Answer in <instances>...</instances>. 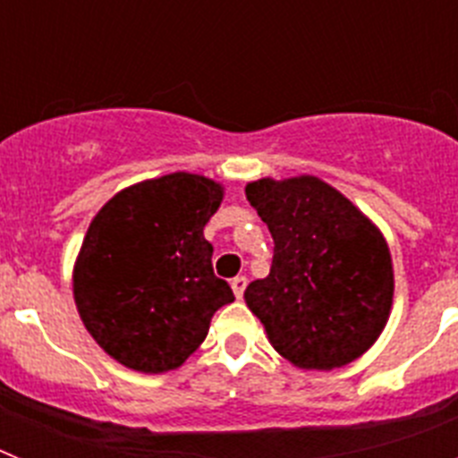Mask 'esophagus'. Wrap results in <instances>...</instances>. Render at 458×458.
Wrapping results in <instances>:
<instances>
[{"mask_svg":"<svg viewBox=\"0 0 458 458\" xmlns=\"http://www.w3.org/2000/svg\"><path fill=\"white\" fill-rule=\"evenodd\" d=\"M245 286H248V279L242 277V275H238V277L232 279V291L236 298H242V293H245Z\"/></svg>","mask_w":458,"mask_h":458,"instance_id":"34e87169","label":"esophagus"}]
</instances>
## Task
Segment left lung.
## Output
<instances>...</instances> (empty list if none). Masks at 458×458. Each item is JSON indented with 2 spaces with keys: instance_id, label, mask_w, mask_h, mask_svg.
<instances>
[{
  "instance_id": "8db88e82",
  "label": "left lung",
  "mask_w": 458,
  "mask_h": 458,
  "mask_svg": "<svg viewBox=\"0 0 458 458\" xmlns=\"http://www.w3.org/2000/svg\"><path fill=\"white\" fill-rule=\"evenodd\" d=\"M245 197L275 242L270 273L245 289L273 349L293 367L317 371L367 353L394 295L390 248L378 226L310 174L252 181Z\"/></svg>"
}]
</instances>
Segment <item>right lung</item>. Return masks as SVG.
I'll return each mask as SVG.
<instances>
[{"label":"right lung","instance_id":"obj_1","mask_svg":"<svg viewBox=\"0 0 458 458\" xmlns=\"http://www.w3.org/2000/svg\"><path fill=\"white\" fill-rule=\"evenodd\" d=\"M225 188L174 172L116 192L96 213L75 266L72 298L100 349L141 374L179 369L233 302L213 273L206 222Z\"/></svg>","mask_w":458,"mask_h":458}]
</instances>
